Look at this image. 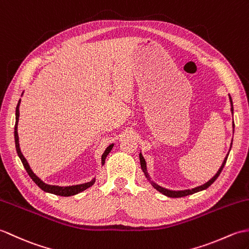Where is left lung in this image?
<instances>
[{
	"label": "left lung",
	"instance_id": "1",
	"mask_svg": "<svg viewBox=\"0 0 249 249\" xmlns=\"http://www.w3.org/2000/svg\"><path fill=\"white\" fill-rule=\"evenodd\" d=\"M229 100H230V104H231V113H232V115H233V104H232V99H231L230 95H229ZM232 128H233V131H234V123H232ZM231 146H232V142H231V145H230L229 151L231 150ZM228 156H229V152L227 153V156H226V158L224 159V162H223V164H222V166L219 167V169L217 170V173L215 174V175L212 177V178L210 179L208 182H206V183H203V184H201V185H199V186H196V187H194V189H192V190H182V191L168 190V189H165V187H163V186H161V185H159L158 183H156V182H154V181L151 179L150 175H149V173H148V170H147V163H146V161H145V159H143L142 152L140 153V161H141V167H142V170L143 175H145L147 180H148L149 182H150V184L154 187V189H156L157 191H159L160 193H162V194L165 195V196H167V197H174V198L176 197V198H177V197H184V196H187V195H192V194H194V193H197V192H200V191H203V190L208 189V187H209L210 185H211L215 180H216V179L218 178V176L220 175V173H222V170H223V168H224V166H225V164H226V162H227Z\"/></svg>",
	"mask_w": 249,
	"mask_h": 249
}]
</instances>
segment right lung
<instances>
[{
	"label": "right lung",
	"instance_id": "right-lung-1",
	"mask_svg": "<svg viewBox=\"0 0 249 249\" xmlns=\"http://www.w3.org/2000/svg\"><path fill=\"white\" fill-rule=\"evenodd\" d=\"M20 103H21V99L18 102V106L16 107V124H15V143H16V150L17 153H18V157L20 158L22 164H23V166L25 168V170L27 171V174L31 177V179L35 182V183L40 187V189L43 192H47L50 193V194H54V195H57V196H64V197H68V196H73L79 194V193L83 192L87 190L88 187H90L91 185H93L96 181V178H93L91 181L89 182H86V183H82V184H76V185H70V186H58V185H51V184H47L43 182L40 178H38V177L34 174V171H33L30 167L29 163H27L26 159L24 158L23 154L21 152V149H20V145H19V136H18V123H19V116H20V112H19V107H20ZM114 147V143H110V145L106 149V151L103 152L102 157H101V165L103 166L104 163H106V159L107 157V154L110 152Z\"/></svg>",
	"mask_w": 249,
	"mask_h": 249
}]
</instances>
